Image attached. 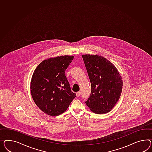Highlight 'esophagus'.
Returning a JSON list of instances; mask_svg holds the SVG:
<instances>
[{
  "label": "esophagus",
  "mask_w": 152,
  "mask_h": 152,
  "mask_svg": "<svg viewBox=\"0 0 152 152\" xmlns=\"http://www.w3.org/2000/svg\"><path fill=\"white\" fill-rule=\"evenodd\" d=\"M80 96V92L78 91L77 92H76V96H77V97H79Z\"/></svg>",
  "instance_id": "esophagus-1"
}]
</instances>
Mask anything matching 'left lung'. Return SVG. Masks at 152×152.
Listing matches in <instances>:
<instances>
[{"mask_svg":"<svg viewBox=\"0 0 152 152\" xmlns=\"http://www.w3.org/2000/svg\"><path fill=\"white\" fill-rule=\"evenodd\" d=\"M82 58L91 85L90 96L85 103L94 113H107L121 95V75L111 62L101 55L86 54Z\"/></svg>","mask_w":152,"mask_h":152,"instance_id":"obj_1","label":"left lung"}]
</instances>
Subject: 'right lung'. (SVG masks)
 Returning <instances> with one entry per match:
<instances>
[{
    "instance_id": "1",
    "label": "right lung",
    "mask_w": 152,
    "mask_h": 152,
    "mask_svg": "<svg viewBox=\"0 0 152 152\" xmlns=\"http://www.w3.org/2000/svg\"><path fill=\"white\" fill-rule=\"evenodd\" d=\"M74 58L69 55L49 58L39 64L33 73L30 87L32 98L47 115L63 113L76 97L65 76Z\"/></svg>"
}]
</instances>
